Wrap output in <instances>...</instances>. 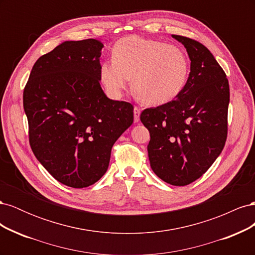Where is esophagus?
I'll return each instance as SVG.
<instances>
[{
  "label": "esophagus",
  "instance_id": "obj_1",
  "mask_svg": "<svg viewBox=\"0 0 255 255\" xmlns=\"http://www.w3.org/2000/svg\"><path fill=\"white\" fill-rule=\"evenodd\" d=\"M139 118H140V109L139 107L135 106L134 107V121L138 122L139 121Z\"/></svg>",
  "mask_w": 255,
  "mask_h": 255
}]
</instances>
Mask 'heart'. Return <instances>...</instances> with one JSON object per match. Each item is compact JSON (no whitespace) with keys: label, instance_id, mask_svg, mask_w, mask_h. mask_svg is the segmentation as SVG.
Masks as SVG:
<instances>
[{"label":"heart","instance_id":"heart-1","mask_svg":"<svg viewBox=\"0 0 255 255\" xmlns=\"http://www.w3.org/2000/svg\"><path fill=\"white\" fill-rule=\"evenodd\" d=\"M190 63L176 45L129 36L113 48V58L104 60L100 76L113 97H120L132 76L133 88L148 105H161L179 96L187 83Z\"/></svg>","mask_w":255,"mask_h":255}]
</instances>
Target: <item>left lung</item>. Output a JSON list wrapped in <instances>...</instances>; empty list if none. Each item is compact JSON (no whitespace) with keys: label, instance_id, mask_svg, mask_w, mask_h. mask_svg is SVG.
<instances>
[{"label":"left lung","instance_id":"left-lung-1","mask_svg":"<svg viewBox=\"0 0 255 255\" xmlns=\"http://www.w3.org/2000/svg\"><path fill=\"white\" fill-rule=\"evenodd\" d=\"M184 44L190 72L172 101L140 115L149 129L150 165L159 179L174 186L198 180L219 156L228 136L230 87L227 74L205 45L172 35Z\"/></svg>","mask_w":255,"mask_h":255}]
</instances>
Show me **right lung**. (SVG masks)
I'll use <instances>...</instances> for the list:
<instances>
[{
    "label": "right lung",
    "mask_w": 255,
    "mask_h": 255,
    "mask_svg": "<svg viewBox=\"0 0 255 255\" xmlns=\"http://www.w3.org/2000/svg\"><path fill=\"white\" fill-rule=\"evenodd\" d=\"M102 42L65 41L37 59L23 90L28 140L54 179L73 188L98 182L116 140L134 120L133 105L100 85Z\"/></svg>",
    "instance_id": "right-lung-1"
}]
</instances>
